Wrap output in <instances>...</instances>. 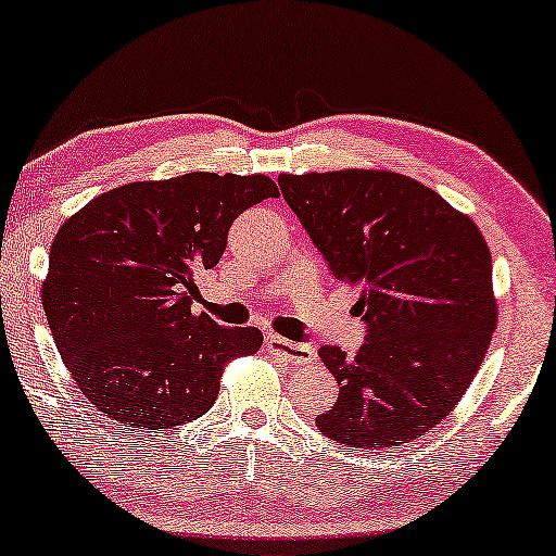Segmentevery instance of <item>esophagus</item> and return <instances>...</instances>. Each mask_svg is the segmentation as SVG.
<instances>
[{
	"instance_id": "esophagus-1",
	"label": "esophagus",
	"mask_w": 556,
	"mask_h": 556,
	"mask_svg": "<svg viewBox=\"0 0 556 556\" xmlns=\"http://www.w3.org/2000/svg\"><path fill=\"white\" fill-rule=\"evenodd\" d=\"M265 346H268L270 354L280 356L283 362H291V364H314L316 362L314 346L301 344V341H288L283 337H278V333H270V337L265 339Z\"/></svg>"
}]
</instances>
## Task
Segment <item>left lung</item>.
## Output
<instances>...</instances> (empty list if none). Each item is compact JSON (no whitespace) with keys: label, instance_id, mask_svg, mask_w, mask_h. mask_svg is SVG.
Segmentation results:
<instances>
[{"label":"left lung","instance_id":"1","mask_svg":"<svg viewBox=\"0 0 556 556\" xmlns=\"http://www.w3.org/2000/svg\"><path fill=\"white\" fill-rule=\"evenodd\" d=\"M280 192L333 276L362 291L367 341L321 346L337 405L316 417L349 447H392L443 422L498 324L491 250L468 215L384 169L280 174Z\"/></svg>","mask_w":556,"mask_h":556}]
</instances>
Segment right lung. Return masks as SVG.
<instances>
[{
  "instance_id": "add662e5",
  "label": "right lung",
  "mask_w": 556,
  "mask_h": 556,
  "mask_svg": "<svg viewBox=\"0 0 556 556\" xmlns=\"http://www.w3.org/2000/svg\"><path fill=\"white\" fill-rule=\"evenodd\" d=\"M278 197L265 174L189 172L131 181L67 217L50 245L42 308L78 390L126 428H177L207 413L227 362L263 346L192 311L232 219Z\"/></svg>"
}]
</instances>
